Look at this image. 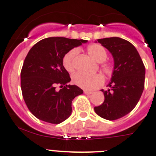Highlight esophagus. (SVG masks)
I'll list each match as a JSON object with an SVG mask.
<instances>
[{
    "instance_id": "1",
    "label": "esophagus",
    "mask_w": 156,
    "mask_h": 156,
    "mask_svg": "<svg viewBox=\"0 0 156 156\" xmlns=\"http://www.w3.org/2000/svg\"><path fill=\"white\" fill-rule=\"evenodd\" d=\"M84 93H85V94H91L93 93V91H87V90H85V91H84Z\"/></svg>"
}]
</instances>
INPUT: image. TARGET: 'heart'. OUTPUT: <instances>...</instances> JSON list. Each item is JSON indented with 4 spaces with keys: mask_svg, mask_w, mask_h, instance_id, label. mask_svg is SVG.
I'll return each instance as SVG.
<instances>
[{
    "mask_svg": "<svg viewBox=\"0 0 156 156\" xmlns=\"http://www.w3.org/2000/svg\"><path fill=\"white\" fill-rule=\"evenodd\" d=\"M77 53L76 49H72L65 54L62 59L64 68L68 72H72L75 70ZM87 53L94 62L100 63V69L106 76H112L115 72V65L112 62L105 61L108 53L103 46L98 44L88 45L87 47ZM73 82L83 89L94 90L103 85L104 78L100 75H87L82 73H76L73 76Z\"/></svg>",
    "mask_w": 156,
    "mask_h": 156,
    "instance_id": "obj_1",
    "label": "heart"
}]
</instances>
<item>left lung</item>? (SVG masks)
<instances>
[{
	"instance_id": "8db88e82",
	"label": "left lung",
	"mask_w": 156,
	"mask_h": 156,
	"mask_svg": "<svg viewBox=\"0 0 156 156\" xmlns=\"http://www.w3.org/2000/svg\"><path fill=\"white\" fill-rule=\"evenodd\" d=\"M114 58L115 72L105 91V101L94 107L100 117L113 121L122 118L136 106L145 87V68L139 52L134 45L120 37L98 39Z\"/></svg>"
}]
</instances>
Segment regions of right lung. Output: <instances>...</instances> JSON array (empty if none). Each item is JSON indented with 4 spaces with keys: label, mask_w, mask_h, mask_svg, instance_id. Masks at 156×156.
Segmentation results:
<instances>
[{
    "label": "right lung",
    "mask_w": 156,
    "mask_h": 156,
    "mask_svg": "<svg viewBox=\"0 0 156 156\" xmlns=\"http://www.w3.org/2000/svg\"><path fill=\"white\" fill-rule=\"evenodd\" d=\"M86 40L44 38L27 53L21 71L22 95L29 111L44 122L59 124L71 114L72 100L83 90L68 85L71 78L62 64L66 53ZM59 86L61 89L57 91Z\"/></svg>",
    "instance_id": "right-lung-1"
}]
</instances>
